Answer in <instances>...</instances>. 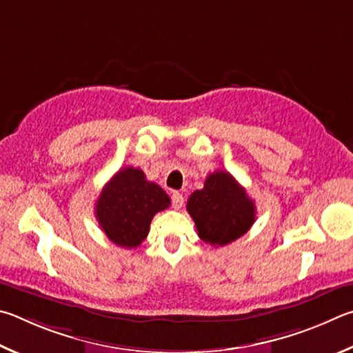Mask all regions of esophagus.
I'll list each match as a JSON object with an SVG mask.
<instances>
[{
  "mask_svg": "<svg viewBox=\"0 0 353 353\" xmlns=\"http://www.w3.org/2000/svg\"><path fill=\"white\" fill-rule=\"evenodd\" d=\"M184 203V196L180 192H173L172 194V206L175 209H181Z\"/></svg>",
  "mask_w": 353,
  "mask_h": 353,
  "instance_id": "34e87169",
  "label": "esophagus"
}]
</instances>
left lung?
<instances>
[{
  "label": "left lung",
  "instance_id": "1",
  "mask_svg": "<svg viewBox=\"0 0 353 353\" xmlns=\"http://www.w3.org/2000/svg\"><path fill=\"white\" fill-rule=\"evenodd\" d=\"M188 212L199 237L214 246L234 242L256 221V205L230 172L208 175L205 188L189 196Z\"/></svg>",
  "mask_w": 353,
  "mask_h": 353
}]
</instances>
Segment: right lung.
Listing matches in <instances>:
<instances>
[{"label":"right lung","instance_id":"right-lung-1","mask_svg":"<svg viewBox=\"0 0 353 353\" xmlns=\"http://www.w3.org/2000/svg\"><path fill=\"white\" fill-rule=\"evenodd\" d=\"M169 206V195L157 183L147 181L144 172L123 167L105 184L94 214L111 242L132 250L147 237L153 215Z\"/></svg>","mask_w":353,"mask_h":353}]
</instances>
